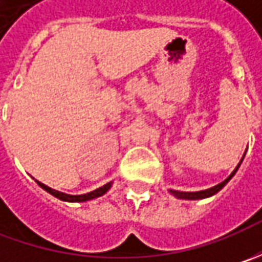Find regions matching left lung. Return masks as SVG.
<instances>
[{"label": "left lung", "instance_id": "1", "mask_svg": "<svg viewBox=\"0 0 262 262\" xmlns=\"http://www.w3.org/2000/svg\"><path fill=\"white\" fill-rule=\"evenodd\" d=\"M237 167L233 170V173L229 176L227 179H225L222 184L213 186V188H208V189H204V191H198V192H181V191H172V189H170V192H172L173 195L178 196V198H185V200H198V198H207V196L214 195L216 192H219V191H220V189H222V188H223V186L226 185L227 182L230 181V178L235 175V172L237 170Z\"/></svg>", "mask_w": 262, "mask_h": 262}]
</instances>
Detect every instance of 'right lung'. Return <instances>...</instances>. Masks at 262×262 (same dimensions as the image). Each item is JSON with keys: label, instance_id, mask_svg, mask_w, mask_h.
Returning a JSON list of instances; mask_svg holds the SVG:
<instances>
[{"label": "right lung", "instance_id": "right-lung-1", "mask_svg": "<svg viewBox=\"0 0 262 262\" xmlns=\"http://www.w3.org/2000/svg\"><path fill=\"white\" fill-rule=\"evenodd\" d=\"M36 182H37V181H36ZM37 184H39L40 188H43L45 191H48L49 194H52V195L56 196V198H59V200H62V201H70V203H83V201H87V200H93V198L103 195L106 191L111 188V182H109V184L100 186V188H97V189L89 192V194H83V195H68V194L59 192V191H55V189H52V188H49V186L43 185V184H40V182H37Z\"/></svg>", "mask_w": 262, "mask_h": 262}]
</instances>
